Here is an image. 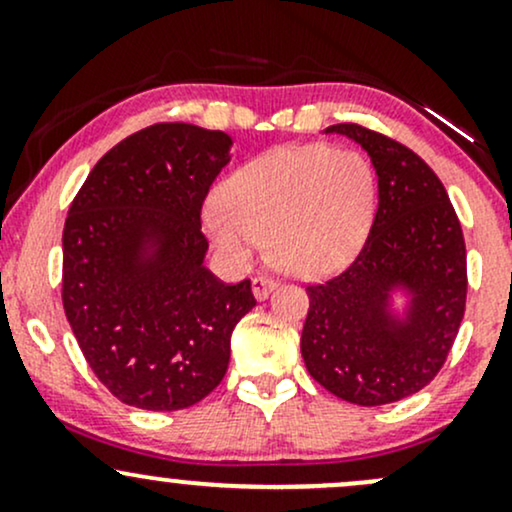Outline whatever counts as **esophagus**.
I'll use <instances>...</instances> for the list:
<instances>
[{"label": "esophagus", "mask_w": 512, "mask_h": 512, "mask_svg": "<svg viewBox=\"0 0 512 512\" xmlns=\"http://www.w3.org/2000/svg\"><path fill=\"white\" fill-rule=\"evenodd\" d=\"M274 289H276V281L272 276H255V279H252V293H255L257 301H264V298H267Z\"/></svg>", "instance_id": "obj_1"}]
</instances>
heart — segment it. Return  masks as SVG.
I'll use <instances>...</instances> for the list:
<instances>
[{"label": "heart", "mask_w": 512, "mask_h": 512, "mask_svg": "<svg viewBox=\"0 0 512 512\" xmlns=\"http://www.w3.org/2000/svg\"><path fill=\"white\" fill-rule=\"evenodd\" d=\"M375 175L356 151L325 144L279 146L240 166L204 214L211 243L245 264L267 233L272 260L317 279L354 260L375 211Z\"/></svg>", "instance_id": "obj_1"}]
</instances>
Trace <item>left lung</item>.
<instances>
[{"label":"left lung","instance_id":"left-lung-1","mask_svg":"<svg viewBox=\"0 0 512 512\" xmlns=\"http://www.w3.org/2000/svg\"><path fill=\"white\" fill-rule=\"evenodd\" d=\"M361 144L378 175V211L342 274L308 286L305 368L361 407L399 402L443 368L467 301V250L448 192L421 156L354 122L325 129ZM410 296L405 315L391 293Z\"/></svg>","mask_w":512,"mask_h":512}]
</instances>
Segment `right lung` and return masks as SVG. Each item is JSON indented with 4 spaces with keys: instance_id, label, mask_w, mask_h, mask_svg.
Returning <instances> with one entry per match:
<instances>
[{
    "instance_id": "add662e5",
    "label": "right lung",
    "mask_w": 512,
    "mask_h": 512,
    "mask_svg": "<svg viewBox=\"0 0 512 512\" xmlns=\"http://www.w3.org/2000/svg\"><path fill=\"white\" fill-rule=\"evenodd\" d=\"M231 137L187 122L139 129L93 166L62 233V303L81 354L120 402L197 404L221 383L250 279L204 267L202 204Z\"/></svg>"
}]
</instances>
